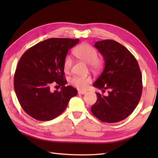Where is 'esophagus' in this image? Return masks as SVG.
<instances>
[{"instance_id": "1", "label": "esophagus", "mask_w": 158, "mask_h": 158, "mask_svg": "<svg viewBox=\"0 0 158 158\" xmlns=\"http://www.w3.org/2000/svg\"><path fill=\"white\" fill-rule=\"evenodd\" d=\"M87 92L85 91H78L79 94H85Z\"/></svg>"}]
</instances>
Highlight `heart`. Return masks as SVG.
I'll return each mask as SVG.
<instances>
[{
	"instance_id": "b5f03b06",
	"label": "heart",
	"mask_w": 158,
	"mask_h": 158,
	"mask_svg": "<svg viewBox=\"0 0 158 158\" xmlns=\"http://www.w3.org/2000/svg\"><path fill=\"white\" fill-rule=\"evenodd\" d=\"M74 53L79 59L89 64L90 68L94 70H100L104 65L102 58H98L96 49L88 43H81L74 50ZM73 64L72 57L67 55L64 60L63 67L65 72H69ZM92 82V78L89 76H75L70 79L71 84L79 89H85L88 85Z\"/></svg>"
}]
</instances>
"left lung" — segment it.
<instances>
[{"label": "left lung", "mask_w": 158, "mask_h": 158, "mask_svg": "<svg viewBox=\"0 0 158 158\" xmlns=\"http://www.w3.org/2000/svg\"><path fill=\"white\" fill-rule=\"evenodd\" d=\"M95 48L105 60V69L94 83L97 88L109 89L108 95L96 93L92 114L103 122L116 123L128 117L142 95V75L135 57L113 40L96 42Z\"/></svg>", "instance_id": "obj_1"}]
</instances>
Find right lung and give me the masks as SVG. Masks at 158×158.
<instances>
[{
    "instance_id": "obj_1",
    "label": "right lung",
    "mask_w": 158,
    "mask_h": 158,
    "mask_svg": "<svg viewBox=\"0 0 158 158\" xmlns=\"http://www.w3.org/2000/svg\"><path fill=\"white\" fill-rule=\"evenodd\" d=\"M79 39L51 38L31 47L20 58L14 75V89L23 110L36 120L49 121L64 111L77 90L65 86L64 60ZM61 86L60 91L51 86Z\"/></svg>"
}]
</instances>
